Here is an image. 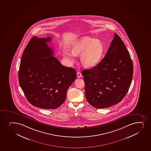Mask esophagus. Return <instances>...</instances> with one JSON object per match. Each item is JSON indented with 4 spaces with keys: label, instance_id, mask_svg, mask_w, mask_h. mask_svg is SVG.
I'll use <instances>...</instances> for the list:
<instances>
[{
    "label": "esophagus",
    "instance_id": "esophagus-1",
    "mask_svg": "<svg viewBox=\"0 0 151 151\" xmlns=\"http://www.w3.org/2000/svg\"><path fill=\"white\" fill-rule=\"evenodd\" d=\"M77 76L78 78H81V77H82L81 73L79 72H78L77 73Z\"/></svg>",
    "mask_w": 151,
    "mask_h": 151
}]
</instances>
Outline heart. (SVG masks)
I'll use <instances>...</instances> for the list:
<instances>
[{"mask_svg": "<svg viewBox=\"0 0 151 151\" xmlns=\"http://www.w3.org/2000/svg\"><path fill=\"white\" fill-rule=\"evenodd\" d=\"M71 50L64 49L63 55L71 63L75 61V55H80V62L85 68L93 67L101 60L104 48L101 41L93 38L85 37L72 45Z\"/></svg>", "mask_w": 151, "mask_h": 151, "instance_id": "b5f03b06", "label": "heart"}]
</instances>
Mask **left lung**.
Instances as JSON below:
<instances>
[{
  "instance_id": "8db88e82",
  "label": "left lung",
  "mask_w": 151,
  "mask_h": 151,
  "mask_svg": "<svg viewBox=\"0 0 151 151\" xmlns=\"http://www.w3.org/2000/svg\"><path fill=\"white\" fill-rule=\"evenodd\" d=\"M133 72L129 53L122 39L114 33L103 60L94 67L81 72L87 101L98 109L120 102L129 88Z\"/></svg>"
}]
</instances>
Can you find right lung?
<instances>
[{
	"mask_svg": "<svg viewBox=\"0 0 151 151\" xmlns=\"http://www.w3.org/2000/svg\"><path fill=\"white\" fill-rule=\"evenodd\" d=\"M51 38L30 39L24 50L19 71V81L31 105L55 109L66 99L68 89L77 76L72 68L63 66L53 57L47 42Z\"/></svg>",
	"mask_w": 151,
	"mask_h": 151,
	"instance_id": "obj_1",
	"label": "right lung"
}]
</instances>
